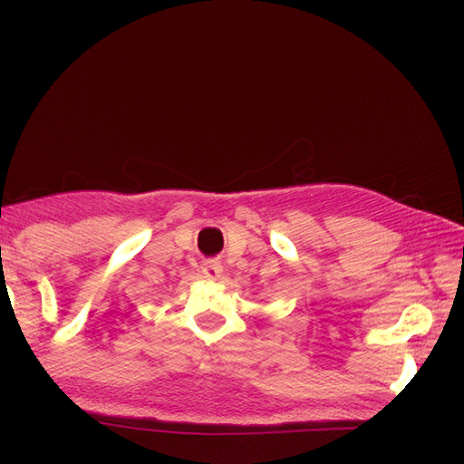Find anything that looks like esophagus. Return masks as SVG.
<instances>
[{
    "instance_id": "esophagus-1",
    "label": "esophagus",
    "mask_w": 464,
    "mask_h": 464,
    "mask_svg": "<svg viewBox=\"0 0 464 464\" xmlns=\"http://www.w3.org/2000/svg\"><path fill=\"white\" fill-rule=\"evenodd\" d=\"M201 273L205 275L207 279H217V277H219V275L223 273V265H221L219 261H217V259H209V261L203 263Z\"/></svg>"
}]
</instances>
